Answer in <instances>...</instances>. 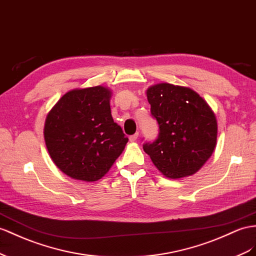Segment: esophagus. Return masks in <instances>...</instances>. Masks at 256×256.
<instances>
[{
    "instance_id": "34e87169",
    "label": "esophagus",
    "mask_w": 256,
    "mask_h": 256,
    "mask_svg": "<svg viewBox=\"0 0 256 256\" xmlns=\"http://www.w3.org/2000/svg\"><path fill=\"white\" fill-rule=\"evenodd\" d=\"M137 138H138V133H135L134 135H130V140L133 142H136Z\"/></svg>"
}]
</instances>
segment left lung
<instances>
[{"label": "left lung", "mask_w": 256, "mask_h": 256, "mask_svg": "<svg viewBox=\"0 0 256 256\" xmlns=\"http://www.w3.org/2000/svg\"><path fill=\"white\" fill-rule=\"evenodd\" d=\"M159 136L144 152L168 178L196 173L212 156L218 140V121L211 107L190 88L158 83L147 88Z\"/></svg>", "instance_id": "1"}]
</instances>
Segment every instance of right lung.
<instances>
[{
	"label": "right lung",
	"mask_w": 256,
	"mask_h": 256,
	"mask_svg": "<svg viewBox=\"0 0 256 256\" xmlns=\"http://www.w3.org/2000/svg\"><path fill=\"white\" fill-rule=\"evenodd\" d=\"M112 92L102 85L67 92L50 110L44 140L55 166L69 178L96 182L128 142L110 110Z\"/></svg>",
	"instance_id": "obj_1"
}]
</instances>
